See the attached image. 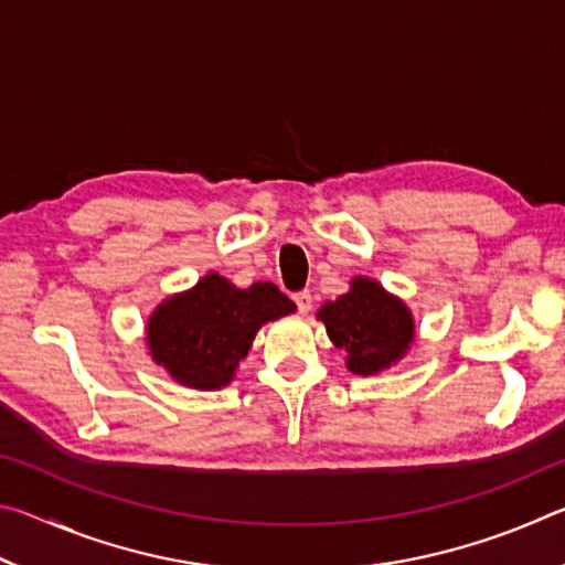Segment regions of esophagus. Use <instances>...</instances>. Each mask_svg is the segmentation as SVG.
Instances as JSON below:
<instances>
[{
    "label": "esophagus",
    "mask_w": 565,
    "mask_h": 565,
    "mask_svg": "<svg viewBox=\"0 0 565 565\" xmlns=\"http://www.w3.org/2000/svg\"><path fill=\"white\" fill-rule=\"evenodd\" d=\"M294 301H296V309H299L301 313H306V311H311V303H313V299H311V291H296L294 294Z\"/></svg>",
    "instance_id": "1"
}]
</instances>
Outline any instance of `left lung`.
Instances as JSON below:
<instances>
[{
    "mask_svg": "<svg viewBox=\"0 0 565 565\" xmlns=\"http://www.w3.org/2000/svg\"><path fill=\"white\" fill-rule=\"evenodd\" d=\"M331 343L347 351V369L374 376L406 356L416 339L414 313L376 279L353 276L349 291L317 311Z\"/></svg>",
    "mask_w": 565,
    "mask_h": 565,
    "instance_id": "8db88e82",
    "label": "left lung"
}]
</instances>
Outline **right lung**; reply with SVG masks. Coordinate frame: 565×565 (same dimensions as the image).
I'll return each instance as SVG.
<instances>
[{
  "instance_id": "right-lung-1",
  "label": "right lung",
  "mask_w": 565,
  "mask_h": 565,
  "mask_svg": "<svg viewBox=\"0 0 565 565\" xmlns=\"http://www.w3.org/2000/svg\"><path fill=\"white\" fill-rule=\"evenodd\" d=\"M296 303L271 281L238 289L209 271L191 289L171 294L147 321L149 356L196 391H218L236 376L264 323L289 317Z\"/></svg>"
}]
</instances>
